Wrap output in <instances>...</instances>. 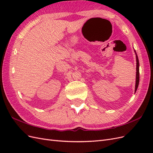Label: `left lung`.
Instances as JSON below:
<instances>
[{
    "label": "left lung",
    "mask_w": 153,
    "mask_h": 153,
    "mask_svg": "<svg viewBox=\"0 0 153 153\" xmlns=\"http://www.w3.org/2000/svg\"><path fill=\"white\" fill-rule=\"evenodd\" d=\"M136 59H137V76H136V84H135V91L136 92L138 86V84H139V62H138V59L137 57V55L136 53Z\"/></svg>",
    "instance_id": "1"
}]
</instances>
